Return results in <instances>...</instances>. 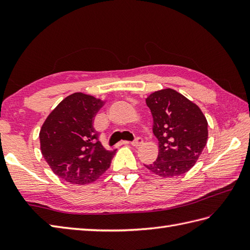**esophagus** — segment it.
I'll list each match as a JSON object with an SVG mask.
<instances>
[{
  "mask_svg": "<svg viewBox=\"0 0 250 250\" xmlns=\"http://www.w3.org/2000/svg\"><path fill=\"white\" fill-rule=\"evenodd\" d=\"M143 139L142 137H135V140L132 142V143H129V142H124V144H132L133 146H135V147H141L142 145H143Z\"/></svg>",
  "mask_w": 250,
  "mask_h": 250,
  "instance_id": "esophagus-1",
  "label": "esophagus"
}]
</instances>
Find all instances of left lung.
<instances>
[{"label": "left lung", "instance_id": "obj_1", "mask_svg": "<svg viewBox=\"0 0 250 250\" xmlns=\"http://www.w3.org/2000/svg\"><path fill=\"white\" fill-rule=\"evenodd\" d=\"M153 118L159 155L146 166L162 177L183 175L192 167L207 142V120L201 109L173 89L151 93L146 99Z\"/></svg>", "mask_w": 250, "mask_h": 250}]
</instances>
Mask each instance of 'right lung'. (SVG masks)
I'll return each mask as SVG.
<instances>
[{"instance_id": "add662e5", "label": "right lung", "mask_w": 250, "mask_h": 250, "mask_svg": "<svg viewBox=\"0 0 250 250\" xmlns=\"http://www.w3.org/2000/svg\"><path fill=\"white\" fill-rule=\"evenodd\" d=\"M103 102L91 95H68L47 117L40 132L42 155L57 176L72 184H89L110 166L116 150L99 141L93 117Z\"/></svg>"}]
</instances>
